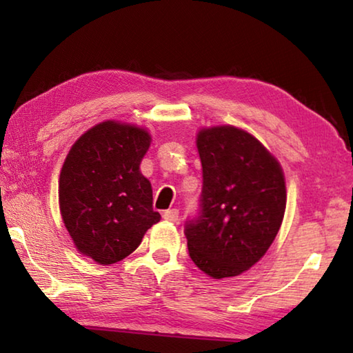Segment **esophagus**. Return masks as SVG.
Instances as JSON below:
<instances>
[{
    "mask_svg": "<svg viewBox=\"0 0 353 353\" xmlns=\"http://www.w3.org/2000/svg\"><path fill=\"white\" fill-rule=\"evenodd\" d=\"M163 219L170 221V223H177V221H179V210H177V208H171V210H166L163 213Z\"/></svg>",
    "mask_w": 353,
    "mask_h": 353,
    "instance_id": "34e87169",
    "label": "esophagus"
}]
</instances>
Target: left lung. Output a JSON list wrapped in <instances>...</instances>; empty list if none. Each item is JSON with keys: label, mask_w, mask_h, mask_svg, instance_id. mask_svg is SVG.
<instances>
[{"label": "left lung", "mask_w": 353, "mask_h": 353, "mask_svg": "<svg viewBox=\"0 0 353 353\" xmlns=\"http://www.w3.org/2000/svg\"><path fill=\"white\" fill-rule=\"evenodd\" d=\"M202 191L185 221L190 259L213 279L235 277L276 238L286 207L282 168L252 135L234 126L198 134Z\"/></svg>", "instance_id": "8db88e82"}]
</instances>
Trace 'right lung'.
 <instances>
[{
  "label": "right lung",
  "instance_id": "obj_1",
  "mask_svg": "<svg viewBox=\"0 0 353 353\" xmlns=\"http://www.w3.org/2000/svg\"><path fill=\"white\" fill-rule=\"evenodd\" d=\"M151 137L145 129L105 121L87 130L65 159L59 204L76 248L99 265L126 259L160 221L152 188L140 172Z\"/></svg>",
  "mask_w": 353,
  "mask_h": 353
}]
</instances>
